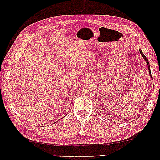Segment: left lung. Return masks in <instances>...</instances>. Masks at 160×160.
Here are the masks:
<instances>
[{
    "label": "left lung",
    "instance_id": "obj_1",
    "mask_svg": "<svg viewBox=\"0 0 160 160\" xmlns=\"http://www.w3.org/2000/svg\"><path fill=\"white\" fill-rule=\"evenodd\" d=\"M139 52H140V53H141V55H142V57H143V59H145V61H146V62H147V65H148V67L149 73L150 76H151V77H152V74H151V71H150V67H149V62H148V59H147V58H146V57L144 55V54H143V53L142 52V50H141V49H139Z\"/></svg>",
    "mask_w": 160,
    "mask_h": 160
}]
</instances>
